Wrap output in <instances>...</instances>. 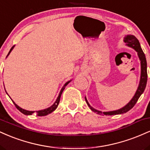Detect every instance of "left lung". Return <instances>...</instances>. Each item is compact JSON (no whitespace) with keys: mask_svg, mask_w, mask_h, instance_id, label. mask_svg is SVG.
I'll use <instances>...</instances> for the list:
<instances>
[{"mask_svg":"<svg viewBox=\"0 0 150 150\" xmlns=\"http://www.w3.org/2000/svg\"><path fill=\"white\" fill-rule=\"evenodd\" d=\"M125 43H126V44L128 46L133 48L137 52V55H138L139 58L140 60L141 63V76H140V84H139L138 88H137V92H136L135 94L134 95V97H132V99L130 100V102L128 104L125 105L123 108H120L119 110H117V111H108V112H101V111H97V110L93 108L92 106L89 105V104L87 101V99L85 97V101L87 102V105L89 106V107L90 108V109L92 111H94V113H97V114L99 115H106V116H112V115H116V114H122V113H125L128 112L129 110H130L131 108L135 106L136 103H137V100L140 98L141 94L144 92V89L146 87V85H147V61H146L145 55L141 49V46L140 44V42L137 40V39L135 36L133 35H128L125 37L124 39Z\"/></svg>","mask_w":150,"mask_h":150,"instance_id":"8db88e82","label":"left lung"}]
</instances>
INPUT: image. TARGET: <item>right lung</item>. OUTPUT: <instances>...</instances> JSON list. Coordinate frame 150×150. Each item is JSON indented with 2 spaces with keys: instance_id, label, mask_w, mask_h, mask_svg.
<instances>
[{
  "instance_id": "obj_1",
  "label": "right lung",
  "mask_w": 150,
  "mask_h": 150,
  "mask_svg": "<svg viewBox=\"0 0 150 150\" xmlns=\"http://www.w3.org/2000/svg\"><path fill=\"white\" fill-rule=\"evenodd\" d=\"M14 46H13V47L11 48V49L10 50L9 53H8V54L7 55V56H8V55L10 54V53L11 52V51H12V50H13V48H14ZM70 82V81H69V82H66V83L65 84V85L63 86V88L61 89V92H60V93H59V95H58V98H57V99H56V102H55L54 104H53L52 105V106H50L49 108H46V109H44V110H41V111H36V114H37V116H46V115L49 114V113H51V112H53V111H55V110L56 109V108H57V107H58V104H59L60 99H61V94H62V92H63V91L64 90V89L65 88V86H66L67 85H68V84ZM12 101H13V100H12ZM13 104H15V107H16L17 108H18V109L19 110V111H20V112H21V113H23V114H25V115H32V113H33L34 112V111H27V110L23 109V108H20V106H18V105H17L16 104H15V103L14 101H13Z\"/></svg>"
}]
</instances>
